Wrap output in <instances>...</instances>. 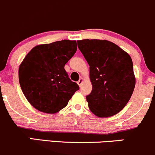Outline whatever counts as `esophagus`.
I'll use <instances>...</instances> for the list:
<instances>
[{"label": "esophagus", "mask_w": 155, "mask_h": 155, "mask_svg": "<svg viewBox=\"0 0 155 155\" xmlns=\"http://www.w3.org/2000/svg\"><path fill=\"white\" fill-rule=\"evenodd\" d=\"M83 81H84V79H83V78H81V79H79V80L77 81V84H79V87H81V84H82Z\"/></svg>", "instance_id": "obj_1"}]
</instances>
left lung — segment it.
I'll use <instances>...</instances> for the list:
<instances>
[{"label":"left lung","instance_id":"1","mask_svg":"<svg viewBox=\"0 0 155 155\" xmlns=\"http://www.w3.org/2000/svg\"><path fill=\"white\" fill-rule=\"evenodd\" d=\"M78 48L90 65V110L99 118L113 116L130 101L135 86L131 57L118 45L106 40H81Z\"/></svg>","mask_w":155,"mask_h":155}]
</instances>
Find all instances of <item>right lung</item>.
<instances>
[{"label":"right lung","mask_w":155,"mask_h":155,"mask_svg":"<svg viewBox=\"0 0 155 155\" xmlns=\"http://www.w3.org/2000/svg\"><path fill=\"white\" fill-rule=\"evenodd\" d=\"M76 50V40L42 44L34 47L20 63V87L37 110L48 114L58 113L79 89L64 70V64Z\"/></svg>","instance_id":"1"}]
</instances>
